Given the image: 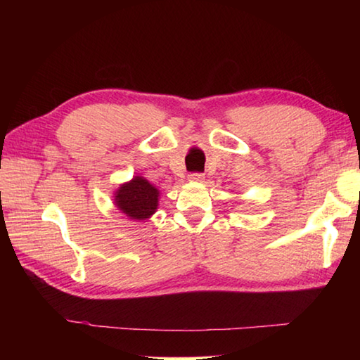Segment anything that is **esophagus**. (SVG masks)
<instances>
[{"mask_svg":"<svg viewBox=\"0 0 360 360\" xmlns=\"http://www.w3.org/2000/svg\"><path fill=\"white\" fill-rule=\"evenodd\" d=\"M205 179L203 173H191V181L193 182H202Z\"/></svg>","mask_w":360,"mask_h":360,"instance_id":"obj_1","label":"esophagus"}]
</instances>
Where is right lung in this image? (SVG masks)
Segmentation results:
<instances>
[{
	"instance_id": "1",
	"label": "right lung",
	"mask_w": 360,
	"mask_h": 360,
	"mask_svg": "<svg viewBox=\"0 0 360 360\" xmlns=\"http://www.w3.org/2000/svg\"><path fill=\"white\" fill-rule=\"evenodd\" d=\"M158 205V191L148 179L136 176L115 192V206L136 221L152 216Z\"/></svg>"
}]
</instances>
